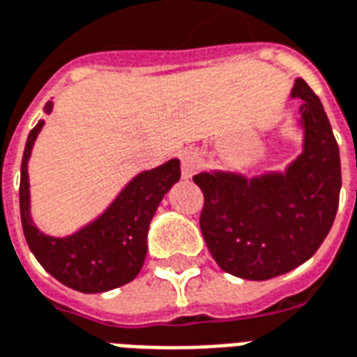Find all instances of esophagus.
Masks as SVG:
<instances>
[{"mask_svg": "<svg viewBox=\"0 0 357 357\" xmlns=\"http://www.w3.org/2000/svg\"><path fill=\"white\" fill-rule=\"evenodd\" d=\"M203 167V156L197 151H186L182 154V176L192 178Z\"/></svg>", "mask_w": 357, "mask_h": 357, "instance_id": "esophagus-1", "label": "esophagus"}]
</instances>
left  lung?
I'll return each mask as SVG.
<instances>
[{"label": "left lung", "instance_id": "obj_1", "mask_svg": "<svg viewBox=\"0 0 357 357\" xmlns=\"http://www.w3.org/2000/svg\"><path fill=\"white\" fill-rule=\"evenodd\" d=\"M305 143L284 175L199 173L193 182L204 203L199 225L210 255L223 272L264 281L300 266L330 233L339 206L341 158L322 102L303 79L292 89Z\"/></svg>", "mask_w": 357, "mask_h": 357}]
</instances>
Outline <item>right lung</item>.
<instances>
[{
    "instance_id": "obj_1",
    "label": "right lung",
    "mask_w": 357,
    "mask_h": 357,
    "mask_svg": "<svg viewBox=\"0 0 357 357\" xmlns=\"http://www.w3.org/2000/svg\"><path fill=\"white\" fill-rule=\"evenodd\" d=\"M44 109L50 113L52 102ZM44 121L27 135L20 173V216L29 250L48 273L74 291L93 294L130 283L147 255V231L167 190L181 178V162L143 171L96 222L65 238L46 236L29 218L27 160Z\"/></svg>"
}]
</instances>
